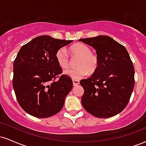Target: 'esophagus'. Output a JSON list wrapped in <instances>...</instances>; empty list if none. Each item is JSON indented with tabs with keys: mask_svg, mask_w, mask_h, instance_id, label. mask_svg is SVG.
Returning <instances> with one entry per match:
<instances>
[{
	"mask_svg": "<svg viewBox=\"0 0 146 146\" xmlns=\"http://www.w3.org/2000/svg\"><path fill=\"white\" fill-rule=\"evenodd\" d=\"M73 86H78V85L80 84V81H78V80H73Z\"/></svg>",
	"mask_w": 146,
	"mask_h": 146,
	"instance_id": "1",
	"label": "esophagus"
}]
</instances>
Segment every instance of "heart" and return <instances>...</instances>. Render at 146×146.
I'll use <instances>...</instances> for the list:
<instances>
[{
    "instance_id": "b5f03b06",
    "label": "heart",
    "mask_w": 146,
    "mask_h": 146,
    "mask_svg": "<svg viewBox=\"0 0 146 146\" xmlns=\"http://www.w3.org/2000/svg\"><path fill=\"white\" fill-rule=\"evenodd\" d=\"M69 51L73 56L80 57L76 64L78 68L66 70L64 72V74L73 80H78L86 76L88 73H93L96 71L99 64L98 57L91 53L89 46L83 43H75L70 46ZM56 58L62 68L66 69L69 67V57L66 48H60L58 49L56 53Z\"/></svg>"
}]
</instances>
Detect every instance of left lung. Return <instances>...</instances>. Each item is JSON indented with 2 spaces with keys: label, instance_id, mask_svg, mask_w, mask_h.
<instances>
[{
  "label": "left lung",
  "instance_id": "left-lung-1",
  "mask_svg": "<svg viewBox=\"0 0 146 146\" xmlns=\"http://www.w3.org/2000/svg\"><path fill=\"white\" fill-rule=\"evenodd\" d=\"M94 48L98 67L91 77L82 80V104L98 118L117 115L128 104L135 86V69L123 45L107 36L78 40Z\"/></svg>",
  "mask_w": 146,
  "mask_h": 146
}]
</instances>
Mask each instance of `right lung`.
Segmentation results:
<instances>
[{
    "instance_id": "add662e5",
    "label": "right lung",
    "mask_w": 146,
    "mask_h": 146,
    "mask_svg": "<svg viewBox=\"0 0 146 146\" xmlns=\"http://www.w3.org/2000/svg\"><path fill=\"white\" fill-rule=\"evenodd\" d=\"M72 42L41 36L18 51L14 62L13 87L18 103L26 113L46 118L62 110L73 82L66 75L55 80L62 71L56 53Z\"/></svg>"
}]
</instances>
